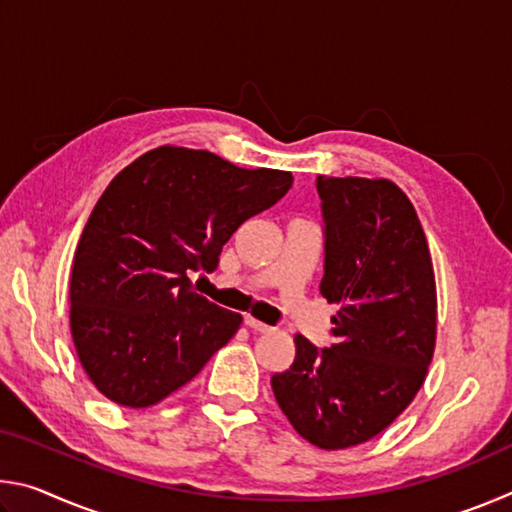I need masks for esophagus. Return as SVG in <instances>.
Wrapping results in <instances>:
<instances>
[{
    "label": "esophagus",
    "mask_w": 512,
    "mask_h": 512,
    "mask_svg": "<svg viewBox=\"0 0 512 512\" xmlns=\"http://www.w3.org/2000/svg\"><path fill=\"white\" fill-rule=\"evenodd\" d=\"M244 323H246L250 329H253V332H259V334L271 332V329H273V327H268L266 323H262V320H257V318H253V316H246Z\"/></svg>",
    "instance_id": "1"
}]
</instances>
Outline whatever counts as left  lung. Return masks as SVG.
Returning <instances> with one entry per match:
<instances>
[{
	"label": "left lung",
	"mask_w": 512,
	"mask_h": 512,
	"mask_svg": "<svg viewBox=\"0 0 512 512\" xmlns=\"http://www.w3.org/2000/svg\"><path fill=\"white\" fill-rule=\"evenodd\" d=\"M325 264L336 302L332 345L296 336L273 395L302 438L354 447L384 431L420 391L436 345V282L413 205L391 180L316 178Z\"/></svg>",
	"instance_id": "left-lung-1"
}]
</instances>
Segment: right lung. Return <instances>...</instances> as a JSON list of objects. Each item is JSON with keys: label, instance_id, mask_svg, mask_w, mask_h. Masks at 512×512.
I'll return each mask as SVG.
<instances>
[{"label": "right lung", "instance_id": "right-lung-1", "mask_svg": "<svg viewBox=\"0 0 512 512\" xmlns=\"http://www.w3.org/2000/svg\"><path fill=\"white\" fill-rule=\"evenodd\" d=\"M291 183L289 171L241 169L183 146H160L117 173L69 282L76 352L108 400L158 404L235 336L241 316L198 296L189 273L216 271L225 241Z\"/></svg>", "mask_w": 512, "mask_h": 512}]
</instances>
